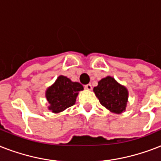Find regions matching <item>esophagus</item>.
<instances>
[{
	"instance_id": "obj_1",
	"label": "esophagus",
	"mask_w": 161,
	"mask_h": 161,
	"mask_svg": "<svg viewBox=\"0 0 161 161\" xmlns=\"http://www.w3.org/2000/svg\"><path fill=\"white\" fill-rule=\"evenodd\" d=\"M84 87H85V88H86V89H87V90H92V85L90 84V83L85 85Z\"/></svg>"
}]
</instances>
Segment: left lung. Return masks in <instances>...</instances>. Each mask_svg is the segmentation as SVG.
<instances>
[{
    "label": "left lung",
    "mask_w": 161,
    "mask_h": 161,
    "mask_svg": "<svg viewBox=\"0 0 161 161\" xmlns=\"http://www.w3.org/2000/svg\"><path fill=\"white\" fill-rule=\"evenodd\" d=\"M93 92L102 105L113 113L125 112L128 100V91L114 78L108 76L98 82Z\"/></svg>",
    "instance_id": "left-lung-1"
}]
</instances>
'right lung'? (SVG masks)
Wrapping results in <instances>:
<instances>
[{"label": "right lung", "mask_w": 161, "mask_h": 161, "mask_svg": "<svg viewBox=\"0 0 161 161\" xmlns=\"http://www.w3.org/2000/svg\"><path fill=\"white\" fill-rule=\"evenodd\" d=\"M83 89V85L72 82L69 78L60 75L55 83L48 87L45 92L49 109L58 113L75 104L78 92Z\"/></svg>", "instance_id": "right-lung-1"}]
</instances>
